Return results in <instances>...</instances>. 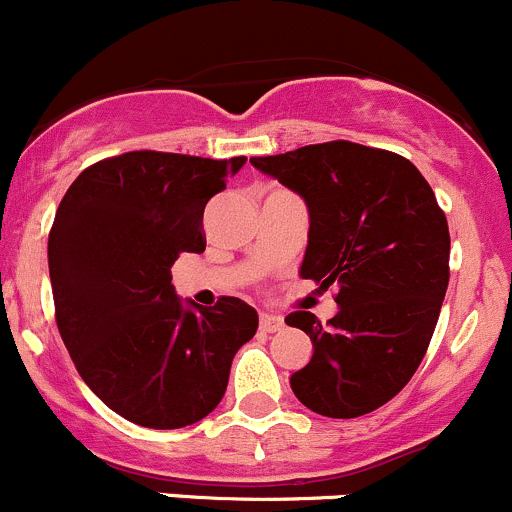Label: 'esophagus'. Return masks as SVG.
<instances>
[{
	"label": "esophagus",
	"mask_w": 512,
	"mask_h": 512,
	"mask_svg": "<svg viewBox=\"0 0 512 512\" xmlns=\"http://www.w3.org/2000/svg\"><path fill=\"white\" fill-rule=\"evenodd\" d=\"M283 329V319L273 317V314H261V331L266 333H275Z\"/></svg>",
	"instance_id": "obj_1"
}]
</instances>
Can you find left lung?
<instances>
[{"instance_id":"left-lung-1","label":"left lung","mask_w":512,"mask_h":512,"mask_svg":"<svg viewBox=\"0 0 512 512\" xmlns=\"http://www.w3.org/2000/svg\"><path fill=\"white\" fill-rule=\"evenodd\" d=\"M251 164L302 195L309 241L300 268L336 285V317L292 312L314 355L290 377L307 409L358 418L409 384L426 355L450 280V232L433 188L409 159L348 140Z\"/></svg>"}]
</instances>
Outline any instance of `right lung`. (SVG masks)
<instances>
[{
    "label": "right lung",
    "instance_id": "right-lung-1",
    "mask_svg": "<svg viewBox=\"0 0 512 512\" xmlns=\"http://www.w3.org/2000/svg\"><path fill=\"white\" fill-rule=\"evenodd\" d=\"M246 157L125 152L74 179L48 237L55 319L74 367L108 409L137 426L198 423L225 396L254 307L205 309L171 285L179 254H203V212Z\"/></svg>",
    "mask_w": 512,
    "mask_h": 512
}]
</instances>
